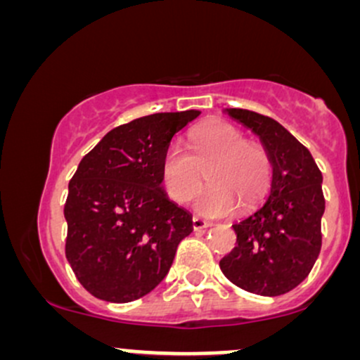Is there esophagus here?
Listing matches in <instances>:
<instances>
[{
  "label": "esophagus",
  "instance_id": "1",
  "mask_svg": "<svg viewBox=\"0 0 360 360\" xmlns=\"http://www.w3.org/2000/svg\"><path fill=\"white\" fill-rule=\"evenodd\" d=\"M212 225V223L210 221H205V220H201V218H198V217H193V229L196 230H203V229H208V226Z\"/></svg>",
  "mask_w": 360,
  "mask_h": 360
}]
</instances>
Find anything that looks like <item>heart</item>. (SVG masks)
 <instances>
[{"instance_id": "1", "label": "heart", "mask_w": 360, "mask_h": 360, "mask_svg": "<svg viewBox=\"0 0 360 360\" xmlns=\"http://www.w3.org/2000/svg\"><path fill=\"white\" fill-rule=\"evenodd\" d=\"M191 154L179 143L166 148L160 162V179L174 203H186L201 189L205 172L210 186L194 201L205 217H230L238 205L249 210L267 193L271 159L266 148L247 142L245 134L232 123L212 122L189 135Z\"/></svg>"}]
</instances>
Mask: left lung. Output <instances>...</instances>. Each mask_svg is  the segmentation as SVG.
Masks as SVG:
<instances>
[{
	"label": "left lung",
	"mask_w": 360,
	"mask_h": 360,
	"mask_svg": "<svg viewBox=\"0 0 360 360\" xmlns=\"http://www.w3.org/2000/svg\"><path fill=\"white\" fill-rule=\"evenodd\" d=\"M225 113L260 139L272 181L267 200L232 225L237 245L220 260V269L249 292L284 295L307 278L320 254L323 177L308 148L276 120L242 108Z\"/></svg>",
	"instance_id": "8db88e82"
}]
</instances>
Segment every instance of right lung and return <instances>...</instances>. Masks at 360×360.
Returning a JSON list of instances; mask_svg holds the SVG:
<instances>
[{
	"mask_svg": "<svg viewBox=\"0 0 360 360\" xmlns=\"http://www.w3.org/2000/svg\"><path fill=\"white\" fill-rule=\"evenodd\" d=\"M198 110L131 120L103 137L69 181L65 257L96 298L128 303L167 276L193 218L164 193L160 162Z\"/></svg>",
	"mask_w": 360,
	"mask_h": 360,
	"instance_id": "obj_1",
	"label": "right lung"
}]
</instances>
